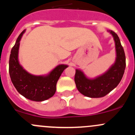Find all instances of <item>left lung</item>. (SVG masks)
Masks as SVG:
<instances>
[{
  "label": "left lung",
  "instance_id": "8db88e82",
  "mask_svg": "<svg viewBox=\"0 0 135 135\" xmlns=\"http://www.w3.org/2000/svg\"><path fill=\"white\" fill-rule=\"evenodd\" d=\"M115 42L116 58L115 62L106 73L95 78H88L81 70L76 69L74 81L78 90L91 98L104 97L119 84L126 69V55L120 40L115 32L108 30Z\"/></svg>",
  "mask_w": 135,
  "mask_h": 135
}]
</instances>
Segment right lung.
Masks as SVG:
<instances>
[{"mask_svg": "<svg viewBox=\"0 0 135 135\" xmlns=\"http://www.w3.org/2000/svg\"><path fill=\"white\" fill-rule=\"evenodd\" d=\"M25 30L16 40L11 50L9 60V73L12 84L21 95L29 100L40 102L54 96L56 91V84L66 65H59L48 74L35 76L26 71L18 60L20 40Z\"/></svg>", "mask_w": 135, "mask_h": 135, "instance_id": "1", "label": "right lung"}]
</instances>
